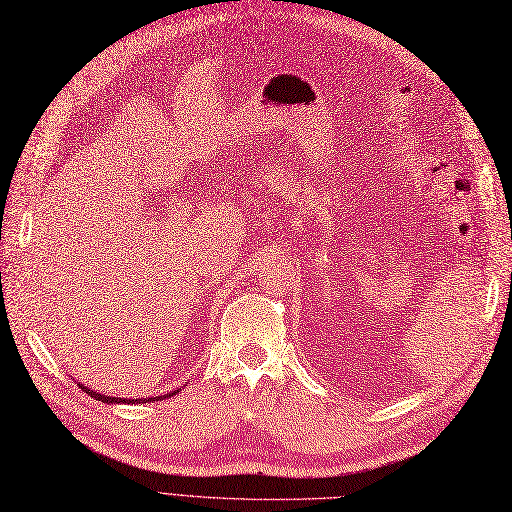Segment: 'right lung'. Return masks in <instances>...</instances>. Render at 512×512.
Returning a JSON list of instances; mask_svg holds the SVG:
<instances>
[{"label": "right lung", "instance_id": "add662e5", "mask_svg": "<svg viewBox=\"0 0 512 512\" xmlns=\"http://www.w3.org/2000/svg\"><path fill=\"white\" fill-rule=\"evenodd\" d=\"M81 389L87 393V395H91L94 399H98V401H104V404H121V401H128V399H121V397H111V395H100V393H96V391H89L87 386H83V384H79ZM170 395H175V393H170ZM170 395H160V397H149V399H145V397H141V399H130V404H153V401H162V399H166V397H170Z\"/></svg>", "mask_w": 512, "mask_h": 512}]
</instances>
